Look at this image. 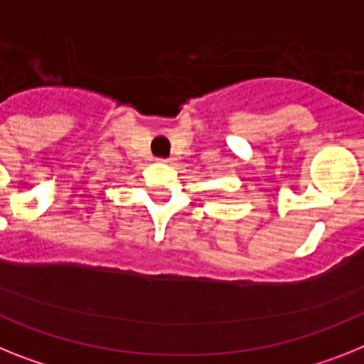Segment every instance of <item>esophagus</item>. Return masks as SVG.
I'll list each match as a JSON object with an SVG mask.
<instances>
[{"instance_id": "esophagus-1", "label": "esophagus", "mask_w": 364, "mask_h": 364, "mask_svg": "<svg viewBox=\"0 0 364 364\" xmlns=\"http://www.w3.org/2000/svg\"><path fill=\"white\" fill-rule=\"evenodd\" d=\"M159 161H161V163H166V164H172L173 163L172 159H159Z\"/></svg>"}]
</instances>
